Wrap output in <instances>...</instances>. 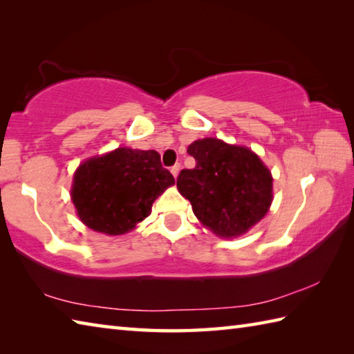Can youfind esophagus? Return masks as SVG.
<instances>
[{
  "label": "esophagus",
  "instance_id": "esophagus-1",
  "mask_svg": "<svg viewBox=\"0 0 354 354\" xmlns=\"http://www.w3.org/2000/svg\"><path fill=\"white\" fill-rule=\"evenodd\" d=\"M179 170H181V165H179V164H175V165H173V167L170 169L171 175L175 176V178H178V175H179Z\"/></svg>",
  "mask_w": 354,
  "mask_h": 354
}]
</instances>
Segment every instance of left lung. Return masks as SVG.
I'll use <instances>...</instances> for the list:
<instances>
[{
    "mask_svg": "<svg viewBox=\"0 0 354 354\" xmlns=\"http://www.w3.org/2000/svg\"><path fill=\"white\" fill-rule=\"evenodd\" d=\"M187 153L196 165L181 170L176 185L205 228L237 237L265 217L272 204V176L251 149L204 138L192 142Z\"/></svg>",
    "mask_w": 354,
    "mask_h": 354,
    "instance_id": "8db88e82",
    "label": "left lung"
}]
</instances>
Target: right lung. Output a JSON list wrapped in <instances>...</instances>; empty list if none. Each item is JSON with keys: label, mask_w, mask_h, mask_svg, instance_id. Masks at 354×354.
Masks as SVG:
<instances>
[{"label": "right lung", "mask_w": 354, "mask_h": 354, "mask_svg": "<svg viewBox=\"0 0 354 354\" xmlns=\"http://www.w3.org/2000/svg\"><path fill=\"white\" fill-rule=\"evenodd\" d=\"M173 184L156 150L118 147L79 165L71 199L88 228L120 236L145 221L155 199Z\"/></svg>", "instance_id": "obj_1"}]
</instances>
